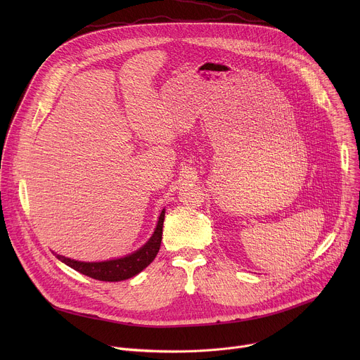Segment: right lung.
<instances>
[{
    "label": "right lung",
    "mask_w": 360,
    "mask_h": 360,
    "mask_svg": "<svg viewBox=\"0 0 360 360\" xmlns=\"http://www.w3.org/2000/svg\"><path fill=\"white\" fill-rule=\"evenodd\" d=\"M164 218H165V210H162L155 232L152 233L149 240L136 252L128 256H124V258L105 261V262H79V261L65 258V256H61V255H57V258L65 265H68L70 268L75 269L77 272L96 281L118 282V281L129 279L138 275L141 271H143L153 259H155V256L161 248Z\"/></svg>",
    "instance_id": "1"
}]
</instances>
